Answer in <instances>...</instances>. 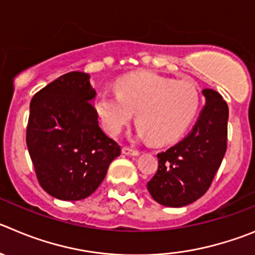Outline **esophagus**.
I'll use <instances>...</instances> for the list:
<instances>
[{
	"label": "esophagus",
	"instance_id": "esophagus-1",
	"mask_svg": "<svg viewBox=\"0 0 255 255\" xmlns=\"http://www.w3.org/2000/svg\"><path fill=\"white\" fill-rule=\"evenodd\" d=\"M122 152L125 154H128V156H138L139 154L138 149H135V148H133V147H129V146L123 147Z\"/></svg>",
	"mask_w": 255,
	"mask_h": 255
}]
</instances>
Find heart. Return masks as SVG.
Instances as JSON below:
<instances>
[{"label":"heart","instance_id":"obj_1","mask_svg":"<svg viewBox=\"0 0 255 255\" xmlns=\"http://www.w3.org/2000/svg\"><path fill=\"white\" fill-rule=\"evenodd\" d=\"M117 90L101 93L95 104L106 129L112 134L120 133L135 113L138 133L154 143H166L181 135L200 103L192 82L151 73L122 78L117 83Z\"/></svg>","mask_w":255,"mask_h":255}]
</instances>
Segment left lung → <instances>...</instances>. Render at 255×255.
I'll return each mask as SVG.
<instances>
[{
    "label": "left lung",
    "instance_id": "8db88e82",
    "mask_svg": "<svg viewBox=\"0 0 255 255\" xmlns=\"http://www.w3.org/2000/svg\"><path fill=\"white\" fill-rule=\"evenodd\" d=\"M203 94L206 103L192 129L175 146L157 153L158 170L147 189L161 205L180 208L203 196L227 152V102L213 89H204Z\"/></svg>",
    "mask_w": 255,
    "mask_h": 255
}]
</instances>
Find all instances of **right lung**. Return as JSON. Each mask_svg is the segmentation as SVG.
Returning <instances> with one entry per match:
<instances>
[{
    "label": "right lung",
    "instance_id": "obj_1",
    "mask_svg": "<svg viewBox=\"0 0 255 255\" xmlns=\"http://www.w3.org/2000/svg\"><path fill=\"white\" fill-rule=\"evenodd\" d=\"M89 75H61L32 97L26 144L40 186L51 196L75 201L104 180L121 146L102 130Z\"/></svg>",
    "mask_w": 255,
    "mask_h": 255
}]
</instances>
